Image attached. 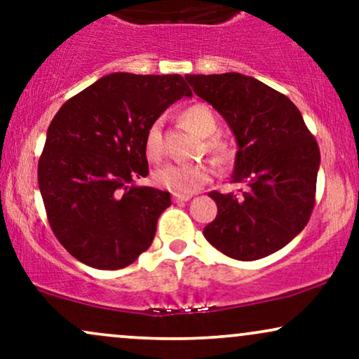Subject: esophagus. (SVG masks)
Listing matches in <instances>:
<instances>
[{"mask_svg": "<svg viewBox=\"0 0 359 359\" xmlns=\"http://www.w3.org/2000/svg\"><path fill=\"white\" fill-rule=\"evenodd\" d=\"M192 194H174L175 203H185V201H191Z\"/></svg>", "mask_w": 359, "mask_h": 359, "instance_id": "34e87169", "label": "esophagus"}]
</instances>
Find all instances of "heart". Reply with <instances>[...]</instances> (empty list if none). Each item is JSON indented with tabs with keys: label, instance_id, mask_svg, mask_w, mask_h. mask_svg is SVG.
<instances>
[{
	"label": "heart",
	"instance_id": "obj_1",
	"mask_svg": "<svg viewBox=\"0 0 359 359\" xmlns=\"http://www.w3.org/2000/svg\"><path fill=\"white\" fill-rule=\"evenodd\" d=\"M184 123L196 131L199 137L207 138L217 133V119L205 104H192L182 113ZM205 150L212 155L217 163L224 165L231 158V148L219 138L205 140ZM145 154L148 160L158 162L163 156L162 142V123L155 121L148 130L145 138ZM211 179V168L204 163H192V165H177L170 163L154 174V180L158 187L167 189L174 194H192L199 191Z\"/></svg>",
	"mask_w": 359,
	"mask_h": 359
}]
</instances>
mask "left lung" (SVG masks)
Masks as SVG:
<instances>
[{
	"instance_id": "1",
	"label": "left lung",
	"mask_w": 359,
	"mask_h": 359,
	"mask_svg": "<svg viewBox=\"0 0 359 359\" xmlns=\"http://www.w3.org/2000/svg\"><path fill=\"white\" fill-rule=\"evenodd\" d=\"M194 93L231 126L238 142L236 194L209 192L217 216L204 236L226 257L253 262L294 240L316 204L320 151L285 94L238 72L185 76Z\"/></svg>"
}]
</instances>
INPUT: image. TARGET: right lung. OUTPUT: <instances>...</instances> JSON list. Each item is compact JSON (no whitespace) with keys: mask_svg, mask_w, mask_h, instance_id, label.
Instances as JSON below:
<instances>
[{"mask_svg":"<svg viewBox=\"0 0 359 359\" xmlns=\"http://www.w3.org/2000/svg\"><path fill=\"white\" fill-rule=\"evenodd\" d=\"M191 94L179 74L116 72L57 111L39 160V187L48 224L74 258L118 270L151 245L170 194L133 182L148 175L150 126Z\"/></svg>","mask_w":359,"mask_h":359,"instance_id":"add662e5","label":"right lung"}]
</instances>
